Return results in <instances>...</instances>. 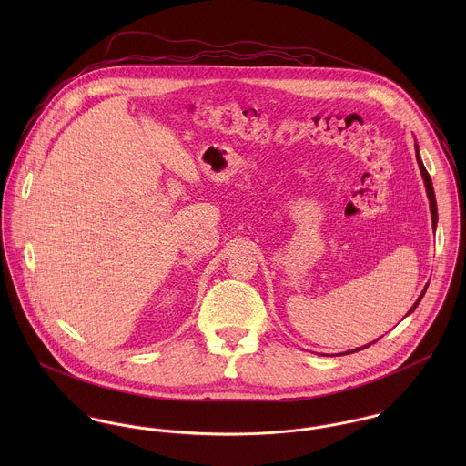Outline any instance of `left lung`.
Wrapping results in <instances>:
<instances>
[{
  "label": "left lung",
  "instance_id": "1",
  "mask_svg": "<svg viewBox=\"0 0 466 466\" xmlns=\"http://www.w3.org/2000/svg\"><path fill=\"white\" fill-rule=\"evenodd\" d=\"M414 148H416V161H418V167H420V172H421V177H423V183H425L427 198H429V208H431V217H432V228H436V224H438V206H436V196H434L432 181H431V177H429V174H427V170H425V167H423V163H421V157H420V152H418V145H414ZM427 287H429V285H425L423 292L420 294V298L416 299V303L410 307V310H409L405 316H409L410 312H414V309H416V307H418V303L421 301V298H423V294H425ZM373 342H375V340H373ZM368 346H371V342H370V344H366V346H362V348H368ZM362 348L350 350V351H344V353H353V351H359V350H362ZM344 353H340V355H344Z\"/></svg>",
  "mask_w": 466,
  "mask_h": 466
}]
</instances>
